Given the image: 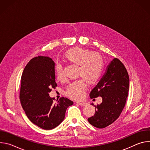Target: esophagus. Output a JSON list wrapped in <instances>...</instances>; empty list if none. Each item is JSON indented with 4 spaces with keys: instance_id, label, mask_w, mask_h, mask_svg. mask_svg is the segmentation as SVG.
Returning <instances> with one entry per match:
<instances>
[{
    "instance_id": "1",
    "label": "esophagus",
    "mask_w": 150,
    "mask_h": 150,
    "mask_svg": "<svg viewBox=\"0 0 150 150\" xmlns=\"http://www.w3.org/2000/svg\"><path fill=\"white\" fill-rule=\"evenodd\" d=\"M76 103L78 104L81 106H84V105L87 104V103H85V102H76Z\"/></svg>"
}]
</instances>
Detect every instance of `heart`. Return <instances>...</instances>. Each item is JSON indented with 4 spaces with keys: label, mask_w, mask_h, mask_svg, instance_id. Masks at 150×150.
<instances>
[{
    "label": "heart",
    "mask_w": 150,
    "mask_h": 150,
    "mask_svg": "<svg viewBox=\"0 0 150 150\" xmlns=\"http://www.w3.org/2000/svg\"><path fill=\"white\" fill-rule=\"evenodd\" d=\"M63 60L69 64L78 66L76 76L82 78L88 84L95 83L101 77L104 60L98 53L80 47L67 50L63 55ZM56 78L59 81L64 79L63 67L57 65L54 67ZM86 90V85L82 79H78L70 83L67 88L65 94L72 99H81Z\"/></svg>",
    "instance_id": "b5f03b06"
}]
</instances>
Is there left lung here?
I'll return each instance as SVG.
<instances>
[{"label":"left lung","instance_id":"left-lung-1","mask_svg":"<svg viewBox=\"0 0 150 150\" xmlns=\"http://www.w3.org/2000/svg\"><path fill=\"white\" fill-rule=\"evenodd\" d=\"M129 87V78L123 64L114 58L96 86L90 92L91 98L101 97L102 103L95 106L94 116L88 122L97 128L113 123L120 116L126 104Z\"/></svg>","mask_w":150,"mask_h":150}]
</instances>
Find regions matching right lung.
<instances>
[{
    "instance_id": "obj_1",
    "label": "right lung",
    "mask_w": 150,
    "mask_h": 150,
    "mask_svg": "<svg viewBox=\"0 0 150 150\" xmlns=\"http://www.w3.org/2000/svg\"><path fill=\"white\" fill-rule=\"evenodd\" d=\"M55 63L47 56L34 57L25 67L21 76L20 101L30 121L45 130L54 129L65 119L74 102L61 97L56 103L49 96L55 88Z\"/></svg>"
}]
</instances>
